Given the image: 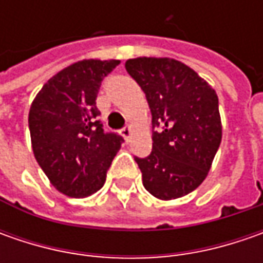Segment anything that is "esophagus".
Instances as JSON below:
<instances>
[{
  "mask_svg": "<svg viewBox=\"0 0 263 263\" xmlns=\"http://www.w3.org/2000/svg\"><path fill=\"white\" fill-rule=\"evenodd\" d=\"M132 133H133V130H132V127L130 126H126L123 130H121V135H123V137L126 139L127 142L130 140V137H132Z\"/></svg>",
  "mask_w": 263,
  "mask_h": 263,
  "instance_id": "obj_1",
  "label": "esophagus"
}]
</instances>
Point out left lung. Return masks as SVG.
I'll return each instance as SVG.
<instances>
[{"label":"left lung","mask_w":263,"mask_h":263,"mask_svg":"<svg viewBox=\"0 0 263 263\" xmlns=\"http://www.w3.org/2000/svg\"><path fill=\"white\" fill-rule=\"evenodd\" d=\"M126 70L142 87L152 112V152L135 158L147 192L161 200L186 196L211 170L222 126L217 92L181 61L139 57Z\"/></svg>","instance_id":"8db88e82"}]
</instances>
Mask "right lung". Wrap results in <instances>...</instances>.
I'll return each mask as SVG.
<instances>
[{
	"mask_svg": "<svg viewBox=\"0 0 263 263\" xmlns=\"http://www.w3.org/2000/svg\"><path fill=\"white\" fill-rule=\"evenodd\" d=\"M120 60H82L63 68L37 92L29 111L36 161L51 184L70 197H86L104 186L123 139L105 133L96 96Z\"/></svg>",
	"mask_w": 263,
	"mask_h": 263,
	"instance_id": "1",
	"label": "right lung"
}]
</instances>
